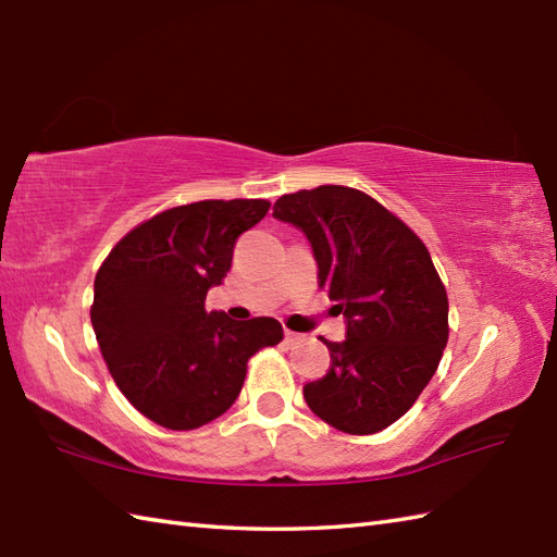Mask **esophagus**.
I'll return each mask as SVG.
<instances>
[{
	"instance_id": "34e87169",
	"label": "esophagus",
	"mask_w": 557,
	"mask_h": 557,
	"mask_svg": "<svg viewBox=\"0 0 557 557\" xmlns=\"http://www.w3.org/2000/svg\"><path fill=\"white\" fill-rule=\"evenodd\" d=\"M301 339H304V335L292 333V330H285V342H287V345H299Z\"/></svg>"
}]
</instances>
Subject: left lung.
<instances>
[{"label":"left lung","instance_id":"left-lung-1","mask_svg":"<svg viewBox=\"0 0 557 557\" xmlns=\"http://www.w3.org/2000/svg\"><path fill=\"white\" fill-rule=\"evenodd\" d=\"M272 218L309 239L318 287L347 323L345 339H325L333 363L304 385L306 405L351 435L387 429L423 393L447 345V294L429 248L349 186L282 196Z\"/></svg>","mask_w":557,"mask_h":557}]
</instances>
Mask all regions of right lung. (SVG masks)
I'll list each match as a JSON object with an SVG mask.
<instances>
[{"mask_svg":"<svg viewBox=\"0 0 557 557\" xmlns=\"http://www.w3.org/2000/svg\"><path fill=\"white\" fill-rule=\"evenodd\" d=\"M268 200H198L138 224L96 275L90 323L116 387L172 431L222 417L239 397L246 363L285 337L275 318L234 321L206 311L239 234L265 218Z\"/></svg>","mask_w":557,"mask_h":557,"instance_id":"obj_1","label":"right lung"}]
</instances>
